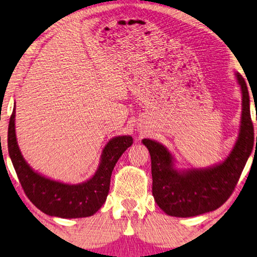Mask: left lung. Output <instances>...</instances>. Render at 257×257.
Instances as JSON below:
<instances>
[{
    "label": "left lung",
    "mask_w": 257,
    "mask_h": 257,
    "mask_svg": "<svg viewBox=\"0 0 257 257\" xmlns=\"http://www.w3.org/2000/svg\"><path fill=\"white\" fill-rule=\"evenodd\" d=\"M242 94L240 133L236 145L222 163L208 169L178 171L172 155L163 145L143 139L152 161V193L158 205L168 215L189 217L214 211L228 201L240 178L245 164L257 145L250 118L249 94L240 73H236Z\"/></svg>",
    "instance_id": "8db88e82"
}]
</instances>
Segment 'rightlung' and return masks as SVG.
<instances>
[{"label":"right lung","mask_w":257,"mask_h":257,"mask_svg":"<svg viewBox=\"0 0 257 257\" xmlns=\"http://www.w3.org/2000/svg\"><path fill=\"white\" fill-rule=\"evenodd\" d=\"M14 107L8 130V150L21 187L35 206L52 216L73 219L96 213L106 201L113 169L123 152L133 145V137L119 136L104 147L102 160L93 178L79 185H67L38 175L20 153L15 129Z\"/></svg>","instance_id":"obj_1"}]
</instances>
